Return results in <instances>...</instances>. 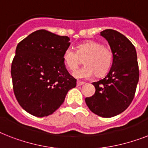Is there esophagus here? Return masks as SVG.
I'll return each instance as SVG.
<instances>
[{
  "label": "esophagus",
  "mask_w": 148,
  "mask_h": 148,
  "mask_svg": "<svg viewBox=\"0 0 148 148\" xmlns=\"http://www.w3.org/2000/svg\"><path fill=\"white\" fill-rule=\"evenodd\" d=\"M84 84V82H83V81H77V86H81L83 85Z\"/></svg>",
  "instance_id": "34e87169"
}]
</instances>
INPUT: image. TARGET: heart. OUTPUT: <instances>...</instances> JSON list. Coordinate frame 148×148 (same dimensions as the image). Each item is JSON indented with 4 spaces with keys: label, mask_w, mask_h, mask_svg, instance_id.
<instances>
[{
    "label": "heart",
    "mask_w": 148,
    "mask_h": 148,
    "mask_svg": "<svg viewBox=\"0 0 148 148\" xmlns=\"http://www.w3.org/2000/svg\"><path fill=\"white\" fill-rule=\"evenodd\" d=\"M114 55L110 47L95 40H87L79 44L76 51L71 48L65 50L63 60L70 71H74L83 60V67L74 72L78 78H88L95 74L101 76L108 72L112 64Z\"/></svg>",
    "instance_id": "heart-1"
}]
</instances>
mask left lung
Here are the masks:
<instances>
[{"instance_id": "8db88e82", "label": "left lung", "mask_w": 148, "mask_h": 148, "mask_svg": "<svg viewBox=\"0 0 148 148\" xmlns=\"http://www.w3.org/2000/svg\"><path fill=\"white\" fill-rule=\"evenodd\" d=\"M113 52L112 66L103 79L94 82L95 95L86 97L91 111L103 117H112L126 110L133 101L139 81L135 47L124 35L112 29L101 31Z\"/></svg>"}]
</instances>
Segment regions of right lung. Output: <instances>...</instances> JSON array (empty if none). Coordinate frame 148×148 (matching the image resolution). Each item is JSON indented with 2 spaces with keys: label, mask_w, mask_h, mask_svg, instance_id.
<instances>
[{
  "label": "right lung",
  "mask_w": 148,
  "mask_h": 148,
  "mask_svg": "<svg viewBox=\"0 0 148 148\" xmlns=\"http://www.w3.org/2000/svg\"><path fill=\"white\" fill-rule=\"evenodd\" d=\"M70 38L38 30L17 45L11 64L13 90L17 101L36 117L53 114L64 103L77 80L63 60Z\"/></svg>",
  "instance_id": "obj_1"
}]
</instances>
